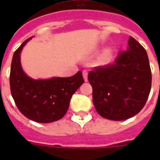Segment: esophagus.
<instances>
[{
  "instance_id": "esophagus-1",
  "label": "esophagus",
  "mask_w": 160,
  "mask_h": 160,
  "mask_svg": "<svg viewBox=\"0 0 160 160\" xmlns=\"http://www.w3.org/2000/svg\"><path fill=\"white\" fill-rule=\"evenodd\" d=\"M87 74H88V72H87V70H83V77H84V80L85 81H87Z\"/></svg>"
}]
</instances>
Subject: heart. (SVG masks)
Segmentation results:
<instances>
[{"label": "heart", "mask_w": 160, "mask_h": 160, "mask_svg": "<svg viewBox=\"0 0 160 160\" xmlns=\"http://www.w3.org/2000/svg\"><path fill=\"white\" fill-rule=\"evenodd\" d=\"M111 56H112V53H111V49H106L104 50V53L101 55V56L98 59V63L99 64H104V63L108 62L110 59L111 58Z\"/></svg>", "instance_id": "1"}]
</instances>
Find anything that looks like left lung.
I'll return each mask as SVG.
<instances>
[{
    "mask_svg": "<svg viewBox=\"0 0 160 160\" xmlns=\"http://www.w3.org/2000/svg\"><path fill=\"white\" fill-rule=\"evenodd\" d=\"M98 113L110 120H126L138 114L151 91L152 73L144 47L134 38L113 63L95 67L88 73Z\"/></svg>",
    "mask_w": 160,
    "mask_h": 160,
    "instance_id": "obj_1",
    "label": "left lung"
}]
</instances>
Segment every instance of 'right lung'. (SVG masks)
Segmentation results:
<instances>
[{
  "mask_svg": "<svg viewBox=\"0 0 160 160\" xmlns=\"http://www.w3.org/2000/svg\"><path fill=\"white\" fill-rule=\"evenodd\" d=\"M32 38L16 49L10 70V89L16 106L25 117L37 122H52L62 118L73 94L83 84L81 71L68 78L35 80L23 72L20 52Z\"/></svg>",
  "mask_w": 160,
  "mask_h": 160,
  "instance_id": "right-lung-1",
  "label": "right lung"
}]
</instances>
